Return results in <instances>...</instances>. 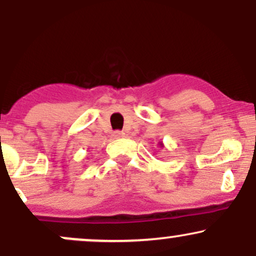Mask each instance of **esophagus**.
<instances>
[{
  "label": "esophagus",
  "mask_w": 256,
  "mask_h": 256,
  "mask_svg": "<svg viewBox=\"0 0 256 256\" xmlns=\"http://www.w3.org/2000/svg\"><path fill=\"white\" fill-rule=\"evenodd\" d=\"M124 132H122V131H114L113 132V137L114 138H122V137H124Z\"/></svg>",
  "instance_id": "esophagus-1"
}]
</instances>
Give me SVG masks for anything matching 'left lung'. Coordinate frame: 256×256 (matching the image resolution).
I'll return each instance as SVG.
<instances>
[{
  "instance_id": "left-lung-1",
  "label": "left lung",
  "mask_w": 256,
  "mask_h": 256,
  "mask_svg": "<svg viewBox=\"0 0 256 256\" xmlns=\"http://www.w3.org/2000/svg\"><path fill=\"white\" fill-rule=\"evenodd\" d=\"M160 146H162V143H161V142H160Z\"/></svg>"
}]
</instances>
